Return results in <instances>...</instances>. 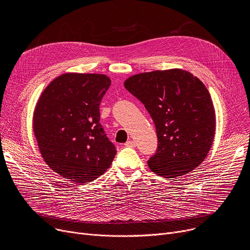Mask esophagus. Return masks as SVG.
<instances>
[{
  "label": "esophagus",
  "mask_w": 250,
  "mask_h": 250,
  "mask_svg": "<svg viewBox=\"0 0 250 250\" xmlns=\"http://www.w3.org/2000/svg\"><path fill=\"white\" fill-rule=\"evenodd\" d=\"M125 145L126 146V147H132V148H134V147H136V142H134V141H127Z\"/></svg>",
  "instance_id": "34e87169"
}]
</instances>
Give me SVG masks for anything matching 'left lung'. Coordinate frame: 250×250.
<instances>
[{
  "instance_id": "1",
  "label": "left lung",
  "mask_w": 250,
  "mask_h": 250,
  "mask_svg": "<svg viewBox=\"0 0 250 250\" xmlns=\"http://www.w3.org/2000/svg\"><path fill=\"white\" fill-rule=\"evenodd\" d=\"M125 87L145 105L156 126L152 171L175 178L200 166L216 130L213 101L200 79L181 69L153 71L127 78Z\"/></svg>"
}]
</instances>
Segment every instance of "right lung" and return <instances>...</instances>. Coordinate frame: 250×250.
<instances>
[{"instance_id": "add662e5", "label": "right lung", "mask_w": 250, "mask_h": 250, "mask_svg": "<svg viewBox=\"0 0 250 250\" xmlns=\"http://www.w3.org/2000/svg\"><path fill=\"white\" fill-rule=\"evenodd\" d=\"M110 84L106 75L65 73L36 103L33 133L39 152L65 179L90 182L112 163L116 150L99 123V105Z\"/></svg>"}]
</instances>
